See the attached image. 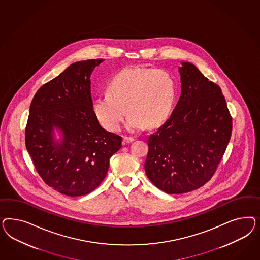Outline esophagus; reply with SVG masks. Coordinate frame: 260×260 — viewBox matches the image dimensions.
<instances>
[{
	"instance_id": "34e87169",
	"label": "esophagus",
	"mask_w": 260,
	"mask_h": 260,
	"mask_svg": "<svg viewBox=\"0 0 260 260\" xmlns=\"http://www.w3.org/2000/svg\"><path fill=\"white\" fill-rule=\"evenodd\" d=\"M134 141V137H127V136H125V137H124V139H123V142H124V144H126V143H132V142Z\"/></svg>"
}]
</instances>
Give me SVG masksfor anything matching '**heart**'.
<instances>
[{"label": "heart", "mask_w": 260, "mask_h": 260, "mask_svg": "<svg viewBox=\"0 0 260 260\" xmlns=\"http://www.w3.org/2000/svg\"><path fill=\"white\" fill-rule=\"evenodd\" d=\"M174 97L175 82L170 72L126 69L110 80L108 92L95 96L92 110L99 123L110 132L120 129L127 111L126 129L139 133L165 121Z\"/></svg>", "instance_id": "b5f03b06"}]
</instances>
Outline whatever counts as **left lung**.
Here are the masks:
<instances>
[{
  "mask_svg": "<svg viewBox=\"0 0 260 260\" xmlns=\"http://www.w3.org/2000/svg\"><path fill=\"white\" fill-rule=\"evenodd\" d=\"M181 95L171 116L148 138L147 176L170 194L202 187L227 149L232 116L219 86L182 63Z\"/></svg>",
  "mask_w": 260,
  "mask_h": 260,
  "instance_id": "8db88e82",
  "label": "left lung"
}]
</instances>
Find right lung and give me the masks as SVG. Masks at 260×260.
<instances>
[{
  "instance_id": "right-lung-1",
  "label": "right lung",
  "mask_w": 260,
  "mask_h": 260,
  "mask_svg": "<svg viewBox=\"0 0 260 260\" xmlns=\"http://www.w3.org/2000/svg\"><path fill=\"white\" fill-rule=\"evenodd\" d=\"M103 61L71 63L40 87L30 105L26 150L44 182L68 197L96 189L122 146V137L104 129L92 110L90 75ZM54 127L63 133L61 143L53 138Z\"/></svg>"
}]
</instances>
